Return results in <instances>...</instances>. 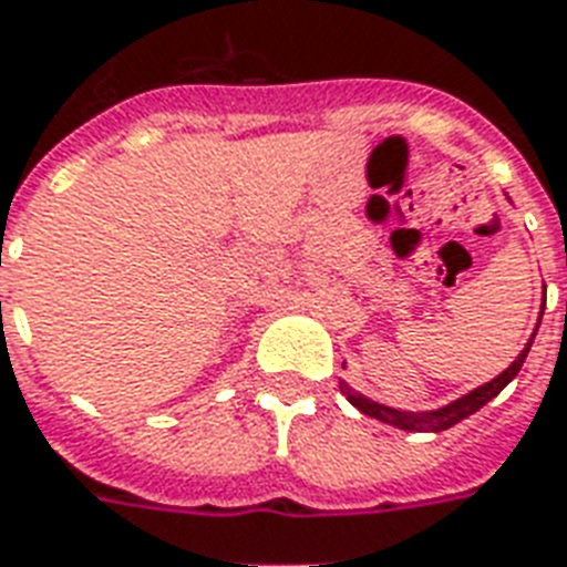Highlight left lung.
Wrapping results in <instances>:
<instances>
[{
    "instance_id": "1",
    "label": "left lung",
    "mask_w": 567,
    "mask_h": 567,
    "mask_svg": "<svg viewBox=\"0 0 567 567\" xmlns=\"http://www.w3.org/2000/svg\"><path fill=\"white\" fill-rule=\"evenodd\" d=\"M538 323H542V318H538ZM535 332H533V339H535ZM533 339L526 341L524 351L517 353V360H514L503 374H496L494 380H487V383H482V386L473 389V392H466V395L455 399L452 404H446V408L419 410V413H413V410H395V408H386V404H378V401L365 399L362 392L348 386L344 380L339 383V389H341V395H348V401H351L353 408L360 410V413H365V416L380 419V422L401 427V431H416V434L419 431H434V434H437V431H446V427L464 422L466 416H473L475 410L485 408L487 401L496 399V395H499V392H503L514 378H517V371H520V365H524L526 353H529V348H533Z\"/></svg>"
}]
</instances>
